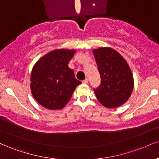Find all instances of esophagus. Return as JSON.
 Listing matches in <instances>:
<instances>
[{
	"label": "esophagus",
	"instance_id": "1",
	"mask_svg": "<svg viewBox=\"0 0 159 159\" xmlns=\"http://www.w3.org/2000/svg\"><path fill=\"white\" fill-rule=\"evenodd\" d=\"M88 81H89L88 78H86V79H84V81H82V82H83V83H84V84H88Z\"/></svg>",
	"mask_w": 159,
	"mask_h": 159
}]
</instances>
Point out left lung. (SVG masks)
I'll return each instance as SVG.
<instances>
[{"mask_svg":"<svg viewBox=\"0 0 159 159\" xmlns=\"http://www.w3.org/2000/svg\"><path fill=\"white\" fill-rule=\"evenodd\" d=\"M101 83L94 89L96 98L106 107H119L132 94L134 81L127 62L117 52L110 48L93 50Z\"/></svg>","mask_w":159,"mask_h":159,"instance_id":"8db88e82","label":"left lung"}]
</instances>
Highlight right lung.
Wrapping results in <instances>:
<instances>
[{"label":"right lung","mask_w":159,"mask_h":159,"mask_svg":"<svg viewBox=\"0 0 159 159\" xmlns=\"http://www.w3.org/2000/svg\"><path fill=\"white\" fill-rule=\"evenodd\" d=\"M74 50L58 49L49 52L34 65L30 89L34 98L48 109H61L68 103L81 82L75 77L68 63Z\"/></svg>","instance_id":"obj_1"}]
</instances>
